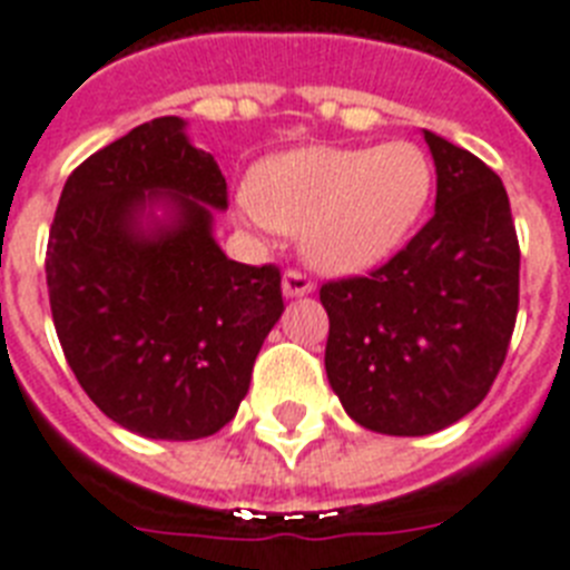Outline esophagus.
Wrapping results in <instances>:
<instances>
[{
    "mask_svg": "<svg viewBox=\"0 0 570 570\" xmlns=\"http://www.w3.org/2000/svg\"><path fill=\"white\" fill-rule=\"evenodd\" d=\"M282 291H285V296H305L314 291V282L303 271H285V276H282Z\"/></svg>",
    "mask_w": 570,
    "mask_h": 570,
    "instance_id": "esophagus-1",
    "label": "esophagus"
}]
</instances>
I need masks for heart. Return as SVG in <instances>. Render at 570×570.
I'll return each mask as SVG.
<instances>
[{"mask_svg": "<svg viewBox=\"0 0 570 570\" xmlns=\"http://www.w3.org/2000/svg\"><path fill=\"white\" fill-rule=\"evenodd\" d=\"M434 180V163L413 142L312 145L256 166L242 220L265 233H299L320 271L358 274L411 238Z\"/></svg>", "mask_w": 570, "mask_h": 570, "instance_id": "heart-1", "label": "heart"}]
</instances>
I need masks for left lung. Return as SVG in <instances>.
I'll use <instances>...</instances> for the list:
<instances>
[{
	"mask_svg": "<svg viewBox=\"0 0 570 570\" xmlns=\"http://www.w3.org/2000/svg\"><path fill=\"white\" fill-rule=\"evenodd\" d=\"M436 209L396 256L320 288L343 411L390 436L454 425L487 399L519 314V235L487 163L425 130Z\"/></svg>",
	"mask_w": 570,
	"mask_h": 570,
	"instance_id": "left-lung-1",
	"label": "left lung"
}]
</instances>
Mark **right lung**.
Masks as SVG:
<instances>
[{
	"label": "right lung",
	"instance_id": "add662e5",
	"mask_svg": "<svg viewBox=\"0 0 570 570\" xmlns=\"http://www.w3.org/2000/svg\"><path fill=\"white\" fill-rule=\"evenodd\" d=\"M215 209L227 180L177 116L96 150L60 191L46 247L60 346L101 413L150 440L227 425L285 312L279 267L227 258Z\"/></svg>",
	"mask_w": 570,
	"mask_h": 570
}]
</instances>
